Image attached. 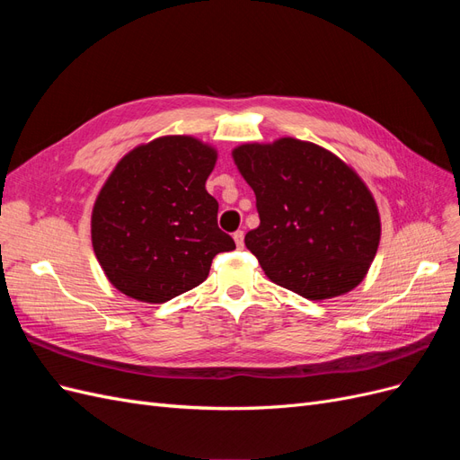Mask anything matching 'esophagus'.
I'll list each match as a JSON object with an SVG mask.
<instances>
[{"instance_id":"obj_1","label":"esophagus","mask_w":460,"mask_h":460,"mask_svg":"<svg viewBox=\"0 0 460 460\" xmlns=\"http://www.w3.org/2000/svg\"><path fill=\"white\" fill-rule=\"evenodd\" d=\"M243 238H245L243 230H235L234 232V242H235V245H238V249H243Z\"/></svg>"}]
</instances>
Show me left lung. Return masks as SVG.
<instances>
[{"label": "left lung", "instance_id": "obj_1", "mask_svg": "<svg viewBox=\"0 0 460 460\" xmlns=\"http://www.w3.org/2000/svg\"><path fill=\"white\" fill-rule=\"evenodd\" d=\"M261 225L245 245L272 282L320 301L363 282L380 243L372 193L341 159L296 137L234 149Z\"/></svg>", "mask_w": 460, "mask_h": 460}]
</instances>
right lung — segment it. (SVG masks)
Returning a JSON list of instances; mask_svg holds the SVG:
<instances>
[{
  "instance_id": "right-lung-1",
  "label": "right lung",
  "mask_w": 460,
  "mask_h": 460,
  "mask_svg": "<svg viewBox=\"0 0 460 460\" xmlns=\"http://www.w3.org/2000/svg\"><path fill=\"white\" fill-rule=\"evenodd\" d=\"M217 151L191 136H164L124 155L92 213V245L124 296L164 303L199 286L213 257L235 249L205 190Z\"/></svg>"
}]
</instances>
